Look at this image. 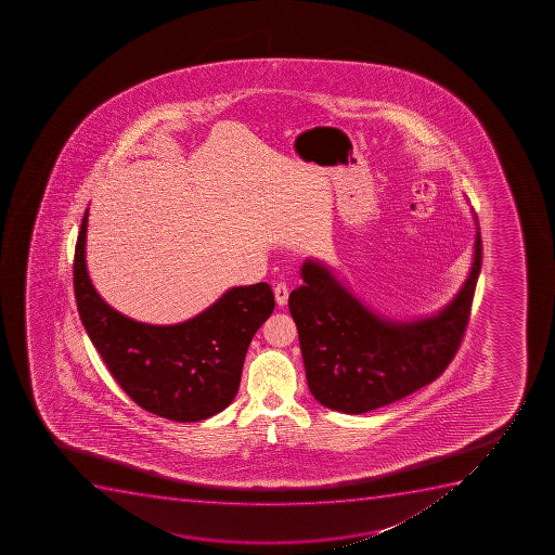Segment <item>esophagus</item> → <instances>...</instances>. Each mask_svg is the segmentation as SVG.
<instances>
[{
    "label": "esophagus",
    "mask_w": 555,
    "mask_h": 555,
    "mask_svg": "<svg viewBox=\"0 0 555 555\" xmlns=\"http://www.w3.org/2000/svg\"><path fill=\"white\" fill-rule=\"evenodd\" d=\"M274 298H276L279 306H286L287 298H289V287H287L286 282H279L274 286Z\"/></svg>",
    "instance_id": "1"
}]
</instances>
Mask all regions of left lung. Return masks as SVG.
Here are the masks:
<instances>
[{"mask_svg":"<svg viewBox=\"0 0 555 555\" xmlns=\"http://www.w3.org/2000/svg\"><path fill=\"white\" fill-rule=\"evenodd\" d=\"M467 282L438 314L389 322L371 313L322 263L306 260L289 295L309 390L333 411L362 414L416 392L443 374L467 331L483 258L476 233Z\"/></svg>","mask_w":555,"mask_h":555,"instance_id":"1","label":"left lung"}]
</instances>
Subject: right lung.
<instances>
[{
	"instance_id": "add662e5",
	"label": "right lung",
	"mask_w": 555,
	"mask_h": 555,
	"mask_svg": "<svg viewBox=\"0 0 555 555\" xmlns=\"http://www.w3.org/2000/svg\"><path fill=\"white\" fill-rule=\"evenodd\" d=\"M87 220L88 209L74 255L77 311L117 384L144 411L173 422L224 411L241 385L247 347L273 313L271 286L233 287L182 324H141L112 309L88 279Z\"/></svg>"
}]
</instances>
